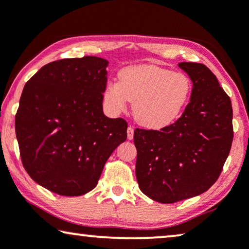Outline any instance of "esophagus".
<instances>
[{"label":"esophagus","instance_id":"esophagus-1","mask_svg":"<svg viewBox=\"0 0 249 249\" xmlns=\"http://www.w3.org/2000/svg\"><path fill=\"white\" fill-rule=\"evenodd\" d=\"M127 137L129 141H131L134 138V127H131V125H129L127 129Z\"/></svg>","mask_w":249,"mask_h":249}]
</instances>
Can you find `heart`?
Segmentation results:
<instances>
[{
	"label": "heart",
	"mask_w": 249,
	"mask_h": 249,
	"mask_svg": "<svg viewBox=\"0 0 249 249\" xmlns=\"http://www.w3.org/2000/svg\"><path fill=\"white\" fill-rule=\"evenodd\" d=\"M193 81L182 71L145 64L122 69L119 83L108 81L103 90L104 103L112 113H121L128 102L138 124L162 129L173 124L188 104Z\"/></svg>",
	"instance_id": "obj_1"
}]
</instances>
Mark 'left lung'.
Wrapping results in <instances>:
<instances>
[{
    "label": "left lung",
    "mask_w": 249,
    "mask_h": 249,
    "mask_svg": "<svg viewBox=\"0 0 249 249\" xmlns=\"http://www.w3.org/2000/svg\"><path fill=\"white\" fill-rule=\"evenodd\" d=\"M193 81L190 102L161 130L136 129V178L142 193L171 204L205 193L219 178L233 139L230 97L206 66L181 62Z\"/></svg>",
    "instance_id": "obj_1"
}]
</instances>
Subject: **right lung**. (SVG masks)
Listing matches in <instances>:
<instances>
[{
  "label": "right lung",
  "instance_id": "1",
  "mask_svg": "<svg viewBox=\"0 0 249 249\" xmlns=\"http://www.w3.org/2000/svg\"><path fill=\"white\" fill-rule=\"evenodd\" d=\"M107 60L63 59L37 71L16 114L22 165L34 181L62 196L96 187L107 159L127 139L128 124L103 113Z\"/></svg>",
  "mask_w": 249,
  "mask_h": 249
}]
</instances>
